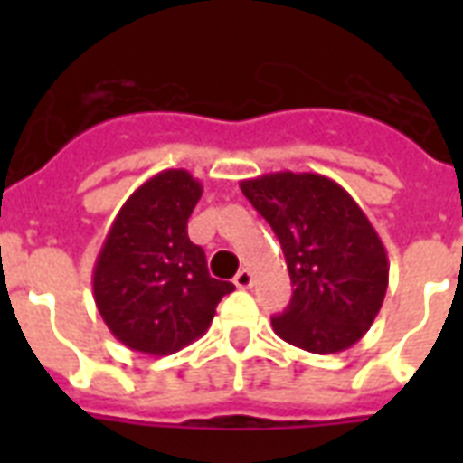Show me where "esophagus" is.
Instances as JSON below:
<instances>
[{
    "instance_id": "34e87169",
    "label": "esophagus",
    "mask_w": 463,
    "mask_h": 463,
    "mask_svg": "<svg viewBox=\"0 0 463 463\" xmlns=\"http://www.w3.org/2000/svg\"><path fill=\"white\" fill-rule=\"evenodd\" d=\"M252 274L247 271V269H242V271H238V276L232 279V283L238 286V288H252Z\"/></svg>"
}]
</instances>
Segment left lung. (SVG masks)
Returning a JSON list of instances; mask_svg holds the SVG:
<instances>
[{
    "label": "left lung",
    "instance_id": "left-lung-1",
    "mask_svg": "<svg viewBox=\"0 0 463 463\" xmlns=\"http://www.w3.org/2000/svg\"><path fill=\"white\" fill-rule=\"evenodd\" d=\"M240 189L276 232L296 286L271 319L276 334L319 355L358 344L389 283L387 250L363 209L317 173H269Z\"/></svg>",
    "mask_w": 463,
    "mask_h": 463
}]
</instances>
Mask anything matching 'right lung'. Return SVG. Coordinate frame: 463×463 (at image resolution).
Instances as JSON below:
<instances>
[{
  "label": "right lung",
  "instance_id": "right-lung-1",
  "mask_svg": "<svg viewBox=\"0 0 463 463\" xmlns=\"http://www.w3.org/2000/svg\"><path fill=\"white\" fill-rule=\"evenodd\" d=\"M202 182L187 170L146 180L112 221L93 267V298L112 336L148 355H170L211 326L235 290L211 279L206 254L187 235Z\"/></svg>",
  "mask_w": 463,
  "mask_h": 463
}]
</instances>
